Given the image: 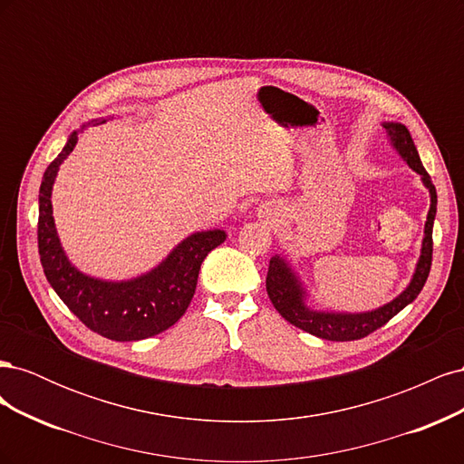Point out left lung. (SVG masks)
Wrapping results in <instances>:
<instances>
[{"label":"left lung","instance_id":"8db88e82","mask_svg":"<svg viewBox=\"0 0 464 464\" xmlns=\"http://www.w3.org/2000/svg\"><path fill=\"white\" fill-rule=\"evenodd\" d=\"M383 128L391 139L392 147L399 150L401 157L406 160L414 172L422 176L424 186L430 189V210H428V220L424 228V242H422V254H420L418 265L411 285L399 296L385 304L383 307H377L373 312H363V314H329V312H315L305 305V292L300 285L296 275L292 273L288 263L275 256L269 261V273H266V294L275 305V310L283 315L292 325L300 327L302 331L319 336V339L325 341H358L368 336L370 333L383 327L389 319L395 317L406 305L416 300L420 290L424 288L430 269H431V254H433V218H435V208H438V193H435V186L431 184V178L426 172V168L420 160V154L414 147L412 137L409 130L404 128L402 123H383Z\"/></svg>","mask_w":464,"mask_h":464}]
</instances>
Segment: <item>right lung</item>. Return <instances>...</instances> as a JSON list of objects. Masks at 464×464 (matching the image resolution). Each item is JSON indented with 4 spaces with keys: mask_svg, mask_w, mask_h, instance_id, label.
<instances>
[{
    "mask_svg": "<svg viewBox=\"0 0 464 464\" xmlns=\"http://www.w3.org/2000/svg\"><path fill=\"white\" fill-rule=\"evenodd\" d=\"M69 137L58 159L46 168L38 195V254L55 294L85 325L110 341H141L172 327L186 314L198 286L203 259L227 240L224 230H207L186 237L159 266L121 283L92 278L65 257L52 217V186L60 164L77 145Z\"/></svg>",
    "mask_w": 464,
    "mask_h": 464,
    "instance_id": "add662e5",
    "label": "right lung"
}]
</instances>
